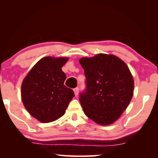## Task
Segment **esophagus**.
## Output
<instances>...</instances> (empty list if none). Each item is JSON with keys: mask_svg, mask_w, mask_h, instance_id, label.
Instances as JSON below:
<instances>
[{"mask_svg": "<svg viewBox=\"0 0 158 158\" xmlns=\"http://www.w3.org/2000/svg\"><path fill=\"white\" fill-rule=\"evenodd\" d=\"M73 90H74V93H75V95L77 96L78 94H79V88H74Z\"/></svg>", "mask_w": 158, "mask_h": 158, "instance_id": "esophagus-1", "label": "esophagus"}]
</instances>
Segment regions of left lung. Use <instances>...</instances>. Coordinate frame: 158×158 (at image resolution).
Returning a JSON list of instances; mask_svg holds the SVG:
<instances>
[{
	"label": "left lung",
	"mask_w": 158,
	"mask_h": 158,
	"mask_svg": "<svg viewBox=\"0 0 158 158\" xmlns=\"http://www.w3.org/2000/svg\"><path fill=\"white\" fill-rule=\"evenodd\" d=\"M86 88L79 102L85 115L102 126L115 122L126 109L134 92V79L124 61L117 56L98 54L79 60Z\"/></svg>",
	"instance_id": "left-lung-1"
}]
</instances>
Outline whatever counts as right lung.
<instances>
[{"mask_svg":"<svg viewBox=\"0 0 158 158\" xmlns=\"http://www.w3.org/2000/svg\"><path fill=\"white\" fill-rule=\"evenodd\" d=\"M68 59L43 58L23 79L21 85L23 106L40 122H52L62 117L75 96L73 90L64 85L66 75L61 68Z\"/></svg>","mask_w":158,"mask_h":158,"instance_id":"1","label":"right lung"}]
</instances>
